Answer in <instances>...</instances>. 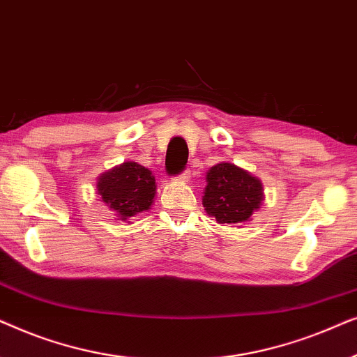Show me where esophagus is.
<instances>
[{
    "label": "esophagus",
    "instance_id": "34e87169",
    "mask_svg": "<svg viewBox=\"0 0 357 357\" xmlns=\"http://www.w3.org/2000/svg\"><path fill=\"white\" fill-rule=\"evenodd\" d=\"M190 178H192V172H190V170H187V172H183L182 175H178L177 177V180H180V182H185V183H188Z\"/></svg>",
    "mask_w": 357,
    "mask_h": 357
}]
</instances>
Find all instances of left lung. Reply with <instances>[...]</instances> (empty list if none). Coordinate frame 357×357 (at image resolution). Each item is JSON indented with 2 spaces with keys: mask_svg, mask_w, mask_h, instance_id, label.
Segmentation results:
<instances>
[{
  "mask_svg": "<svg viewBox=\"0 0 357 357\" xmlns=\"http://www.w3.org/2000/svg\"><path fill=\"white\" fill-rule=\"evenodd\" d=\"M265 199L261 180L231 162L213 165L206 172L203 208L219 224H242Z\"/></svg>",
  "mask_w": 357,
  "mask_h": 357,
  "instance_id": "1",
  "label": "left lung"
}]
</instances>
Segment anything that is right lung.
I'll list each match as a JSON object with an SVG mask.
<instances>
[{
  "label": "right lung",
  "mask_w": 357,
  "mask_h": 357,
  "mask_svg": "<svg viewBox=\"0 0 357 357\" xmlns=\"http://www.w3.org/2000/svg\"><path fill=\"white\" fill-rule=\"evenodd\" d=\"M96 190L100 202H104L120 221L131 222V218L153 206L158 187L149 169L126 160L100 174Z\"/></svg>",
  "instance_id": "right-lung-1"
}]
</instances>
